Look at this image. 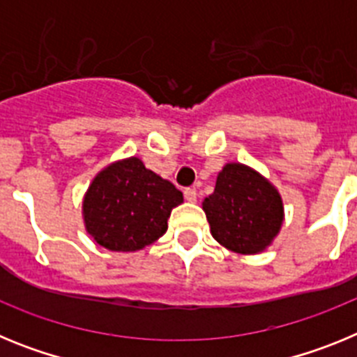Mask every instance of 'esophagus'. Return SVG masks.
<instances>
[{"mask_svg": "<svg viewBox=\"0 0 357 357\" xmlns=\"http://www.w3.org/2000/svg\"><path fill=\"white\" fill-rule=\"evenodd\" d=\"M184 197L188 202H197V189L195 188H185L184 189Z\"/></svg>", "mask_w": 357, "mask_h": 357, "instance_id": "esophagus-1", "label": "esophagus"}]
</instances>
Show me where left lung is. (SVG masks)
I'll list each match as a JSON object with an SVG mask.
<instances>
[{"mask_svg":"<svg viewBox=\"0 0 357 357\" xmlns=\"http://www.w3.org/2000/svg\"><path fill=\"white\" fill-rule=\"evenodd\" d=\"M202 207L213 238L229 250L245 255L266 250L284 220V206L275 185L239 162L223 166L213 195Z\"/></svg>","mask_w":357,"mask_h":357,"instance_id":"obj_1","label":"left lung"}]
</instances>
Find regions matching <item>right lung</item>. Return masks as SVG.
<instances>
[{
	"label": "right lung",
	"mask_w": 357,
	"mask_h": 357,
	"mask_svg": "<svg viewBox=\"0 0 357 357\" xmlns=\"http://www.w3.org/2000/svg\"><path fill=\"white\" fill-rule=\"evenodd\" d=\"M184 197L137 157L116 160L98 173L84 197L85 230L112 252H135L168 230L172 209Z\"/></svg>",
	"instance_id": "obj_1"
}]
</instances>
